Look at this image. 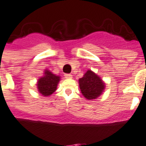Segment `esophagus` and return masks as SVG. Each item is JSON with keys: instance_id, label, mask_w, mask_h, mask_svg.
<instances>
[{"instance_id": "esophagus-1", "label": "esophagus", "mask_w": 146, "mask_h": 146, "mask_svg": "<svg viewBox=\"0 0 146 146\" xmlns=\"http://www.w3.org/2000/svg\"><path fill=\"white\" fill-rule=\"evenodd\" d=\"M64 77L66 78H72V75L71 74H64Z\"/></svg>"}]
</instances>
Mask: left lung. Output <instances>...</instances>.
Returning <instances> with one entry per match:
<instances>
[{
	"mask_svg": "<svg viewBox=\"0 0 146 146\" xmlns=\"http://www.w3.org/2000/svg\"><path fill=\"white\" fill-rule=\"evenodd\" d=\"M79 86L82 95L89 100L100 96L105 88L100 77L89 70L79 79Z\"/></svg>",
	"mask_w": 146,
	"mask_h": 146,
	"instance_id": "8db88e82",
	"label": "left lung"
}]
</instances>
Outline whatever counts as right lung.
Returning <instances> with one entry per match:
<instances>
[{
  "mask_svg": "<svg viewBox=\"0 0 146 146\" xmlns=\"http://www.w3.org/2000/svg\"><path fill=\"white\" fill-rule=\"evenodd\" d=\"M60 81V77L51 73L50 71H46L45 75L38 81V90L44 96L51 95L57 89V84Z\"/></svg>",
  "mask_w": 146,
  "mask_h": 146,
  "instance_id": "add662e5",
  "label": "right lung"
}]
</instances>
